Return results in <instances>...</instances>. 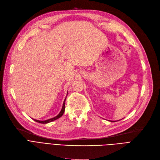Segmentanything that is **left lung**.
<instances>
[{
  "instance_id": "1",
  "label": "left lung",
  "mask_w": 160,
  "mask_h": 160,
  "mask_svg": "<svg viewBox=\"0 0 160 160\" xmlns=\"http://www.w3.org/2000/svg\"><path fill=\"white\" fill-rule=\"evenodd\" d=\"M111 122H113V121H111ZM114 122H115V121H114ZM116 122V121H115Z\"/></svg>"
}]
</instances>
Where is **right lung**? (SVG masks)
I'll list each match as a JSON object with an SVG mask.
<instances>
[{
	"label": "right lung",
	"instance_id": "1",
	"mask_svg": "<svg viewBox=\"0 0 160 160\" xmlns=\"http://www.w3.org/2000/svg\"><path fill=\"white\" fill-rule=\"evenodd\" d=\"M67 95H68V92H67ZM67 95H66V96H67ZM66 98H65V100L64 101L62 109H61V111H60V112H59V114H58V115H57L56 117H53L52 118H49L48 120H36V119H34V120L37 122H39V123H41V124H48L49 122H51L54 121V120H57V119L61 117L63 115V114H64V111H65V101H66Z\"/></svg>",
	"mask_w": 160,
	"mask_h": 160
}]
</instances>
